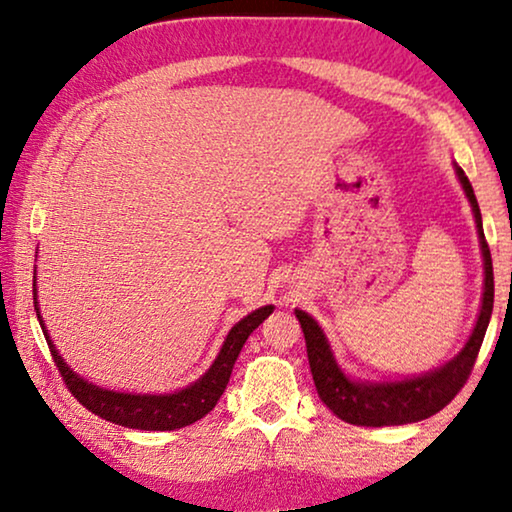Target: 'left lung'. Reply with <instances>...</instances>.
I'll use <instances>...</instances> for the list:
<instances>
[{
  "mask_svg": "<svg viewBox=\"0 0 512 512\" xmlns=\"http://www.w3.org/2000/svg\"><path fill=\"white\" fill-rule=\"evenodd\" d=\"M459 181L471 200L475 223H478L480 244H482V258H485V293H482V310L475 324L471 340L461 349L457 359L445 363L443 368L426 373L422 377H412L405 382H387V384H366V382H352L342 373L335 363L328 342L321 333L310 314L303 310H296V317L300 321V328L305 333V347L307 359H310L312 380L317 387V394L321 401L333 410L342 422L356 424V426H391V424H410L419 422L436 415L452 401L454 396L464 389V384L471 377V370L478 359V352L485 340L489 319H492L494 307V268H492V254H489V244L485 240V230H482V216L478 200H475L473 186L461 167H457Z\"/></svg>",
  "mask_w": 512,
  "mask_h": 512,
  "instance_id": "1",
  "label": "left lung"
}]
</instances>
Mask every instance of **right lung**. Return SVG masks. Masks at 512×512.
Returning <instances> with one entry per match:
<instances>
[{
  "label": "right lung",
  "mask_w": 512,
  "mask_h": 512,
  "mask_svg": "<svg viewBox=\"0 0 512 512\" xmlns=\"http://www.w3.org/2000/svg\"><path fill=\"white\" fill-rule=\"evenodd\" d=\"M34 310H39L37 303H34ZM272 310H275V307L265 305L261 310L247 314L242 321H237L233 331L228 333L226 342H223L221 352L212 363V368H209L198 382L191 384V387L174 391V394H167V396L118 394V391L100 389L95 387V384H88L86 380H81L79 375L69 370L67 363L60 359L58 349H55L53 342L48 340L46 328L44 326L41 328H44L48 349H51L55 366L60 370L62 382L67 384V389L72 391V396L83 405V408L90 410L97 417L107 419V422L128 426V429L174 431V429H181V426L198 422V419L205 417L207 412L214 408L223 391H226L230 373H233V366L237 356L242 352L244 342H247L249 335L263 324L265 317H270ZM39 324H41V314H39Z\"/></svg>",
  "instance_id": "add662e5"
}]
</instances>
